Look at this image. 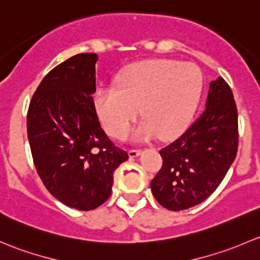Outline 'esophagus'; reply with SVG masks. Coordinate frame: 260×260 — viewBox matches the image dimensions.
<instances>
[{"mask_svg": "<svg viewBox=\"0 0 260 260\" xmlns=\"http://www.w3.org/2000/svg\"><path fill=\"white\" fill-rule=\"evenodd\" d=\"M140 154H141V150H138V149L129 150V156L130 157H136V156H139Z\"/></svg>", "mask_w": 260, "mask_h": 260, "instance_id": "esophagus-1", "label": "esophagus"}]
</instances>
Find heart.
Wrapping results in <instances>:
<instances>
[{
	"mask_svg": "<svg viewBox=\"0 0 260 260\" xmlns=\"http://www.w3.org/2000/svg\"><path fill=\"white\" fill-rule=\"evenodd\" d=\"M203 76L192 63L156 58L125 69L117 86H101L93 93L96 112L106 131L124 139L141 110L144 121L133 139L164 140L183 134L197 110Z\"/></svg>",
	"mask_w": 260,
	"mask_h": 260,
	"instance_id": "heart-1",
	"label": "heart"
}]
</instances>
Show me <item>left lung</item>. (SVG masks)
Returning a JSON list of instances; mask_svg holds the SVG:
<instances>
[{"label":"left lung","mask_w":260,"mask_h":260,"mask_svg":"<svg viewBox=\"0 0 260 260\" xmlns=\"http://www.w3.org/2000/svg\"><path fill=\"white\" fill-rule=\"evenodd\" d=\"M237 151V105L229 85L218 77L210 82L202 115L160 150L162 167L150 184L152 195L173 211L200 204L221 183Z\"/></svg>","instance_id":"8db88e82"}]
</instances>
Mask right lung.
Segmentation results:
<instances>
[{
    "label": "right lung",
    "instance_id": "add662e5",
    "mask_svg": "<svg viewBox=\"0 0 260 260\" xmlns=\"http://www.w3.org/2000/svg\"><path fill=\"white\" fill-rule=\"evenodd\" d=\"M96 53H79L45 76L27 112V136L37 174L51 194L77 210L109 199L114 171L129 159L101 129L92 93Z\"/></svg>",
    "mask_w": 260,
    "mask_h": 260
}]
</instances>
